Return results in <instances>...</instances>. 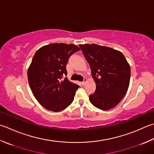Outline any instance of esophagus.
Instances as JSON below:
<instances>
[{"mask_svg": "<svg viewBox=\"0 0 154 154\" xmlns=\"http://www.w3.org/2000/svg\"><path fill=\"white\" fill-rule=\"evenodd\" d=\"M87 82V79H86V78H85V79H83V81L82 82V84L84 85H85V83H86Z\"/></svg>", "mask_w": 154, "mask_h": 154, "instance_id": "34e87169", "label": "esophagus"}]
</instances>
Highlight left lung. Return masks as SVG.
I'll return each instance as SVG.
<instances>
[{
  "label": "left lung",
  "mask_w": 154,
  "mask_h": 154,
  "mask_svg": "<svg viewBox=\"0 0 154 154\" xmlns=\"http://www.w3.org/2000/svg\"><path fill=\"white\" fill-rule=\"evenodd\" d=\"M89 63L96 84L90 102L101 110H109L118 104L128 91L130 66L120 51L96 44L79 45Z\"/></svg>",
  "instance_id": "left-lung-1"
}]
</instances>
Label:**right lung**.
<instances>
[{"label": "right lung", "instance_id": "obj_1", "mask_svg": "<svg viewBox=\"0 0 154 154\" xmlns=\"http://www.w3.org/2000/svg\"><path fill=\"white\" fill-rule=\"evenodd\" d=\"M79 50L73 44L52 43L36 51L27 72L29 83L34 97L47 110L58 112L73 102L79 86L63 77L69 58Z\"/></svg>", "mask_w": 154, "mask_h": 154}]
</instances>
